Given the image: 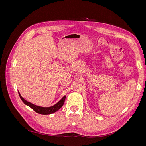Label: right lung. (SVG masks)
Segmentation results:
<instances>
[{"mask_svg":"<svg viewBox=\"0 0 146 146\" xmlns=\"http://www.w3.org/2000/svg\"><path fill=\"white\" fill-rule=\"evenodd\" d=\"M18 93L21 99L26 105L29 106V107H30L31 108L33 109L35 112L41 114H50L55 113L56 111H58V110H60L61 108V107L63 105L66 97V96H64L63 98H61V99L60 101H58V102H57L54 105L51 106V107H40V106L34 105L32 103L29 102L25 100L23 97L21 96L19 91H18Z\"/></svg>","mask_w":146,"mask_h":146,"instance_id":"right-lung-1","label":"right lung"}]
</instances>
